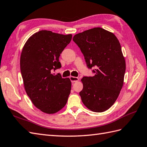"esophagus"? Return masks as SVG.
Returning a JSON list of instances; mask_svg holds the SVG:
<instances>
[{
    "label": "esophagus",
    "instance_id": "obj_1",
    "mask_svg": "<svg viewBox=\"0 0 147 147\" xmlns=\"http://www.w3.org/2000/svg\"><path fill=\"white\" fill-rule=\"evenodd\" d=\"M69 79L72 82V83H74V82H76L77 81H79V78H77V77H74V76H70L69 77Z\"/></svg>",
    "mask_w": 147,
    "mask_h": 147
}]
</instances>
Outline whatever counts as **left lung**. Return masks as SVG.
Segmentation results:
<instances>
[{
  "label": "left lung",
  "instance_id": "left-lung-1",
  "mask_svg": "<svg viewBox=\"0 0 147 147\" xmlns=\"http://www.w3.org/2000/svg\"><path fill=\"white\" fill-rule=\"evenodd\" d=\"M89 68L95 67L92 77H83L80 92L84 106L93 112H102L115 103L123 84L125 60L114 33L93 28L73 37Z\"/></svg>",
  "mask_w": 147,
  "mask_h": 147
}]
</instances>
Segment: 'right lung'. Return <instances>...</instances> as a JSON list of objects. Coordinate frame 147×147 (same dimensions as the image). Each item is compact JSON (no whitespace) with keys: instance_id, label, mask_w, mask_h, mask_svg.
I'll list each match as a JSON object with an SVG mask.
<instances>
[{"instance_id":"add662e5","label":"right lung","mask_w":147,"mask_h":147,"mask_svg":"<svg viewBox=\"0 0 147 147\" xmlns=\"http://www.w3.org/2000/svg\"><path fill=\"white\" fill-rule=\"evenodd\" d=\"M72 35L40 30L26 41L20 56V69L27 94L34 106L52 114L65 106L71 92L69 78L51 74L61 67L60 54Z\"/></svg>"}]
</instances>
